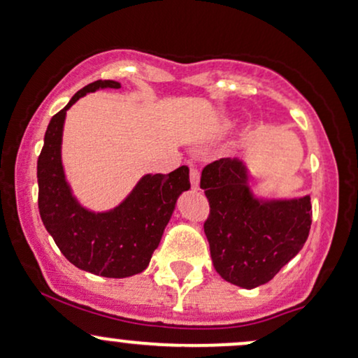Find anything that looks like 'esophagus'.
<instances>
[{"mask_svg": "<svg viewBox=\"0 0 358 358\" xmlns=\"http://www.w3.org/2000/svg\"><path fill=\"white\" fill-rule=\"evenodd\" d=\"M189 178H191V184H192V189H199V180H201V174L199 171H197V167L191 166V171H189Z\"/></svg>", "mask_w": 358, "mask_h": 358, "instance_id": "esophagus-1", "label": "esophagus"}]
</instances>
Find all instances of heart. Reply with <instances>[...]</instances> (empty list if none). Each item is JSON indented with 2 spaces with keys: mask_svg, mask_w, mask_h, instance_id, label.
<instances>
[{
  "mask_svg": "<svg viewBox=\"0 0 358 358\" xmlns=\"http://www.w3.org/2000/svg\"><path fill=\"white\" fill-rule=\"evenodd\" d=\"M232 127H234V121H232V119H224V121L219 122L217 131H219V132H227L229 129H232Z\"/></svg>",
  "mask_w": 358,
  "mask_h": 358,
  "instance_id": "obj_1",
  "label": "heart"
}]
</instances>
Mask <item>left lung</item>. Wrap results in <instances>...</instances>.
<instances>
[{"mask_svg":"<svg viewBox=\"0 0 358 358\" xmlns=\"http://www.w3.org/2000/svg\"><path fill=\"white\" fill-rule=\"evenodd\" d=\"M201 189L210 206L204 222L210 257L224 280L244 289L267 284L306 244L312 224L310 196L255 197L241 159L207 164Z\"/></svg>","mask_w":358,"mask_h":358,"instance_id":"8db88e82","label":"left lung"}]
</instances>
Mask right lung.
<instances>
[{
  "mask_svg": "<svg viewBox=\"0 0 358 358\" xmlns=\"http://www.w3.org/2000/svg\"><path fill=\"white\" fill-rule=\"evenodd\" d=\"M119 90L111 79L91 83L51 117L38 157L39 215L56 245L81 271L122 279L143 272L161 242L178 197L189 191V167L169 174H145L121 204L106 213L83 207L66 182L61 143L66 111L87 92Z\"/></svg>",
  "mask_w": 358,
  "mask_h": 358,
  "instance_id": "add662e5",
  "label": "right lung"
}]
</instances>
